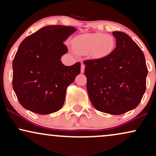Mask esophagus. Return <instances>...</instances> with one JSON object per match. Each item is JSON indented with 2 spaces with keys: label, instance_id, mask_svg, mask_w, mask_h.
<instances>
[{
  "label": "esophagus",
  "instance_id": "34e87169",
  "mask_svg": "<svg viewBox=\"0 0 156 156\" xmlns=\"http://www.w3.org/2000/svg\"><path fill=\"white\" fill-rule=\"evenodd\" d=\"M84 70H85V65H84V64H81V68H80V72L83 73H84Z\"/></svg>",
  "mask_w": 156,
  "mask_h": 156
}]
</instances>
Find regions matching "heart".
Listing matches in <instances>:
<instances>
[{
  "label": "heart",
  "instance_id": "b5f03b06",
  "mask_svg": "<svg viewBox=\"0 0 156 156\" xmlns=\"http://www.w3.org/2000/svg\"><path fill=\"white\" fill-rule=\"evenodd\" d=\"M73 47L78 54L103 57L113 50L114 41L111 36L104 33H87L75 37L73 41Z\"/></svg>",
  "mask_w": 156,
  "mask_h": 156
}]
</instances>
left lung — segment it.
<instances>
[{
  "instance_id": "obj_1",
  "label": "left lung",
  "mask_w": 156,
  "mask_h": 156,
  "mask_svg": "<svg viewBox=\"0 0 156 156\" xmlns=\"http://www.w3.org/2000/svg\"><path fill=\"white\" fill-rule=\"evenodd\" d=\"M116 47L106 57L83 62L86 88L99 111L121 115L136 108L146 89L147 68L141 48L123 32H112Z\"/></svg>"
}]
</instances>
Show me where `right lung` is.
Segmentation results:
<instances>
[{
  "label": "right lung",
  "mask_w": 156,
  "mask_h": 156,
  "mask_svg": "<svg viewBox=\"0 0 156 156\" xmlns=\"http://www.w3.org/2000/svg\"><path fill=\"white\" fill-rule=\"evenodd\" d=\"M73 27L49 25L24 39L13 60V89L22 106L41 115L63 106L67 86L80 72V63H62L67 49L64 41Z\"/></svg>",
  "instance_id": "right-lung-1"
}]
</instances>
